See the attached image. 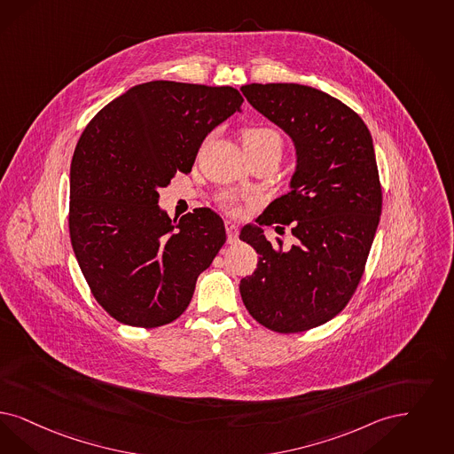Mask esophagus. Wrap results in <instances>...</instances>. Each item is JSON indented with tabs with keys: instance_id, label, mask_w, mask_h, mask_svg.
<instances>
[{
	"instance_id": "esophagus-1",
	"label": "esophagus",
	"mask_w": 454,
	"mask_h": 454,
	"mask_svg": "<svg viewBox=\"0 0 454 454\" xmlns=\"http://www.w3.org/2000/svg\"><path fill=\"white\" fill-rule=\"evenodd\" d=\"M224 228H226V235H228V243L233 245L238 241V226L231 221H226L224 223Z\"/></svg>"
}]
</instances>
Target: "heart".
<instances>
[{"mask_svg": "<svg viewBox=\"0 0 454 454\" xmlns=\"http://www.w3.org/2000/svg\"><path fill=\"white\" fill-rule=\"evenodd\" d=\"M243 147L247 151V154H258V153H278L282 156L283 139L280 132L273 127L268 125H251L243 130L241 136ZM219 204L228 211V213H235L238 209V204L233 196L226 194L219 200Z\"/></svg>", "mask_w": 454, "mask_h": 454, "instance_id": "obj_1", "label": "heart"}]
</instances>
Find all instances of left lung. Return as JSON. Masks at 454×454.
I'll return each mask as SVG.
<instances>
[{
	"instance_id": "left-lung-1",
	"label": "left lung",
	"mask_w": 454,
	"mask_h": 454,
	"mask_svg": "<svg viewBox=\"0 0 454 454\" xmlns=\"http://www.w3.org/2000/svg\"><path fill=\"white\" fill-rule=\"evenodd\" d=\"M241 92L282 127L297 149L292 191L263 213L262 226L290 224L295 243H270L247 224L239 239L260 254L239 294L266 329L297 333L342 312L356 294L382 211V188L367 125L339 98L298 83H250ZM285 230V228H283Z\"/></svg>"
}]
</instances>
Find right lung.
Returning a JSON list of instances; mask_svg holds the SVG:
<instances>
[{"mask_svg":"<svg viewBox=\"0 0 454 454\" xmlns=\"http://www.w3.org/2000/svg\"><path fill=\"white\" fill-rule=\"evenodd\" d=\"M241 104L233 87L154 80L114 98L82 132L70 168V239L92 295L117 322L171 324L224 245L215 211L172 221L157 189L191 172L204 137Z\"/></svg>","mask_w":454,"mask_h":454,"instance_id":"add662e5","label":"right lung"}]
</instances>
